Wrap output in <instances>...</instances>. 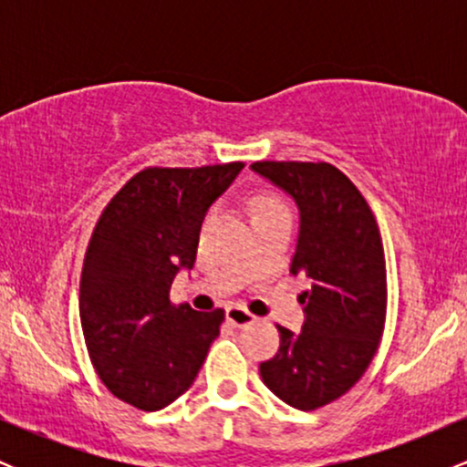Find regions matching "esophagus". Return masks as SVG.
<instances>
[{"label": "esophagus", "instance_id": "esophagus-1", "mask_svg": "<svg viewBox=\"0 0 467 467\" xmlns=\"http://www.w3.org/2000/svg\"><path fill=\"white\" fill-rule=\"evenodd\" d=\"M226 318L230 325L234 327H245V325H252L256 320L254 314H250L248 309L239 307V305H233V307L226 309Z\"/></svg>", "mask_w": 467, "mask_h": 467}]
</instances>
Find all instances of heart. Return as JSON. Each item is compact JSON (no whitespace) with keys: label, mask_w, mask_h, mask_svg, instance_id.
Wrapping results in <instances>:
<instances>
[{"label":"heart","mask_w":467,"mask_h":467,"mask_svg":"<svg viewBox=\"0 0 467 467\" xmlns=\"http://www.w3.org/2000/svg\"><path fill=\"white\" fill-rule=\"evenodd\" d=\"M278 208H287V206L283 203L281 197L270 195V192H261V195H256L254 200H252V215H256V213H265V211H278Z\"/></svg>","instance_id":"obj_1"}]
</instances>
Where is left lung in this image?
<instances>
[{"label": "left lung", "mask_w": 467, "mask_h": 467, "mask_svg": "<svg viewBox=\"0 0 467 467\" xmlns=\"http://www.w3.org/2000/svg\"><path fill=\"white\" fill-rule=\"evenodd\" d=\"M301 208L292 275L312 281L301 334L278 327L281 347L261 378L289 406L316 410L342 398L371 364L387 323V261L378 222L358 186L329 162H254Z\"/></svg>", "instance_id": "8db88e82"}]
</instances>
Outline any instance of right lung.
I'll list each match as a JSON object with an SVG mask.
<instances>
[{"label": "right lung", "mask_w": 467, "mask_h": 467, "mask_svg": "<svg viewBox=\"0 0 467 467\" xmlns=\"http://www.w3.org/2000/svg\"><path fill=\"white\" fill-rule=\"evenodd\" d=\"M241 169L147 166L96 222L80 272V327L100 382L133 409L178 400L219 336L226 312L175 307L171 283L195 264L202 219Z\"/></svg>", "instance_id": "right-lung-1"}]
</instances>
